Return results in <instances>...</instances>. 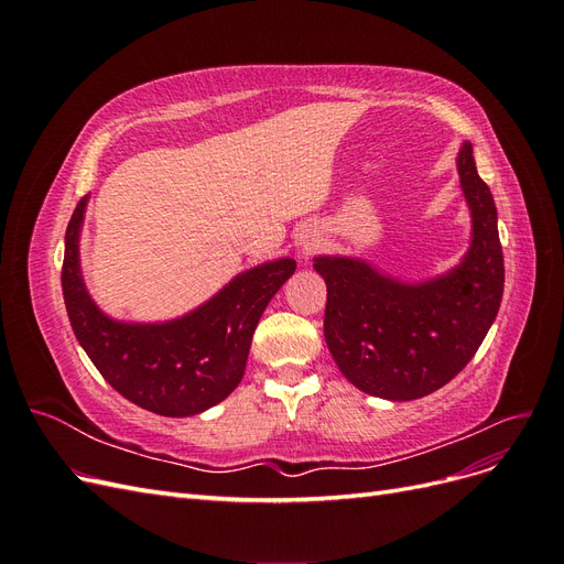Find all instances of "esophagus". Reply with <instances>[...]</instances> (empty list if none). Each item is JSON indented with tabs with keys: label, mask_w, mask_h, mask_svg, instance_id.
Instances as JSON below:
<instances>
[{
	"label": "esophagus",
	"mask_w": 564,
	"mask_h": 564,
	"mask_svg": "<svg viewBox=\"0 0 564 564\" xmlns=\"http://www.w3.org/2000/svg\"><path fill=\"white\" fill-rule=\"evenodd\" d=\"M296 251L303 256V259H308V256L319 247V232L315 226H301L296 230Z\"/></svg>",
	"instance_id": "34e87169"
}]
</instances>
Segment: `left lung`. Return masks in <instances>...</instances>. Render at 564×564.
Listing matches in <instances>:
<instances>
[{
  "label": "left lung",
  "mask_w": 564,
  "mask_h": 564,
  "mask_svg": "<svg viewBox=\"0 0 564 564\" xmlns=\"http://www.w3.org/2000/svg\"><path fill=\"white\" fill-rule=\"evenodd\" d=\"M470 214L460 261L425 280L390 275L362 256H315L327 284L324 340L340 373L367 395L419 400L449 383L480 348L503 296L497 204L477 174L473 145L456 152Z\"/></svg>",
  "instance_id": "1"
}]
</instances>
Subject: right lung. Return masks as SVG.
I'll list each match as a JSON object with an SVG mask.
<instances>
[{"instance_id":"obj_1","label":"right lung","mask_w":564,"mask_h":564,"mask_svg":"<svg viewBox=\"0 0 564 564\" xmlns=\"http://www.w3.org/2000/svg\"><path fill=\"white\" fill-rule=\"evenodd\" d=\"M89 195L79 199L65 230L63 299L73 332L104 379L160 416H195L224 402L240 386L251 336L265 305L294 275L296 261H263L172 319L133 322L108 315L82 275V228Z\"/></svg>"}]
</instances>
